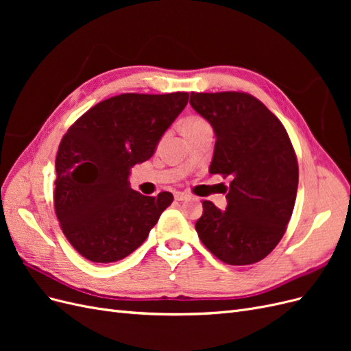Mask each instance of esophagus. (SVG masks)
<instances>
[{"instance_id":"34e87169","label":"esophagus","mask_w":351,"mask_h":351,"mask_svg":"<svg viewBox=\"0 0 351 351\" xmlns=\"http://www.w3.org/2000/svg\"><path fill=\"white\" fill-rule=\"evenodd\" d=\"M174 197H176V200H186V199L190 197V195H187L184 192H176Z\"/></svg>"}]
</instances>
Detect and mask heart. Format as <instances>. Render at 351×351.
Wrapping results in <instances>:
<instances>
[{
	"instance_id": "1",
	"label": "heart",
	"mask_w": 351,
	"mask_h": 351,
	"mask_svg": "<svg viewBox=\"0 0 351 351\" xmlns=\"http://www.w3.org/2000/svg\"><path fill=\"white\" fill-rule=\"evenodd\" d=\"M205 125H208V123L205 120L199 119V117H189V119H186L183 123V132L200 129V127H205Z\"/></svg>"
}]
</instances>
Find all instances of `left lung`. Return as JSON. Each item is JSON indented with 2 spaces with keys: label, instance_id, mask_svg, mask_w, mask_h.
Instances as JSON below:
<instances>
[{
  "label": "left lung",
  "instance_id": "obj_1",
  "mask_svg": "<svg viewBox=\"0 0 351 351\" xmlns=\"http://www.w3.org/2000/svg\"><path fill=\"white\" fill-rule=\"evenodd\" d=\"M190 105L214 129L210 174L228 177L227 209L204 200L196 222L206 249L228 265L262 261L291 218L299 165L284 125L249 93H190Z\"/></svg>",
  "mask_w": 351,
  "mask_h": 351
}]
</instances>
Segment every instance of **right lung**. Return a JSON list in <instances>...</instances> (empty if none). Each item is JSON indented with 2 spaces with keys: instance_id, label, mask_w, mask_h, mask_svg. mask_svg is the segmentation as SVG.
I'll list each match as a JSON object with an SVG mask.
<instances>
[{
  "instance_id": "1",
  "label": "right lung",
  "mask_w": 351,
  "mask_h": 351,
  "mask_svg": "<svg viewBox=\"0 0 351 351\" xmlns=\"http://www.w3.org/2000/svg\"><path fill=\"white\" fill-rule=\"evenodd\" d=\"M187 101V92L123 93L95 105L62 137L54 206L62 232L83 258L110 263L129 256L171 205L169 192H136L129 176L155 154Z\"/></svg>"
}]
</instances>
